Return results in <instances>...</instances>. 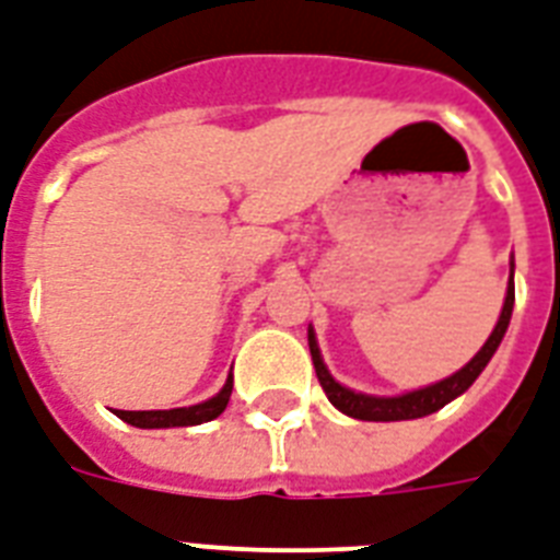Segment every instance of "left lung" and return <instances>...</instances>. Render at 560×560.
<instances>
[{
	"instance_id": "8db88e82",
	"label": "left lung",
	"mask_w": 560,
	"mask_h": 560,
	"mask_svg": "<svg viewBox=\"0 0 560 560\" xmlns=\"http://www.w3.org/2000/svg\"><path fill=\"white\" fill-rule=\"evenodd\" d=\"M511 311H514V272H511V284H508L505 305H502V314H499V323L493 328V335L488 337V343L479 349V355L472 358L467 366H460L458 373L443 378V382L432 384V387H422V390H413V394L405 396H364L349 390L343 384H337L331 375H328L326 364H323V355H319L317 337L308 328V347L311 358H314V370H317V378L326 390L328 402L335 405L337 411L349 413L355 420H370V422H394V420H417V417H429V413L441 411L443 405L452 402L455 396H460L467 390L469 384L479 378V373L488 366V361L493 358L497 347L505 337V328L511 323Z\"/></svg>"
}]
</instances>
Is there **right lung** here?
<instances>
[{
  "label": "right lung",
  "mask_w": 560,
  "mask_h": 560,
  "mask_svg": "<svg viewBox=\"0 0 560 560\" xmlns=\"http://www.w3.org/2000/svg\"><path fill=\"white\" fill-rule=\"evenodd\" d=\"M232 396V378L225 382L220 394L202 405H190V408H173V411H117L119 420L131 422L138 429H170V425H199L213 417H220L229 405Z\"/></svg>",
  "instance_id": "right-lung-1"
}]
</instances>
